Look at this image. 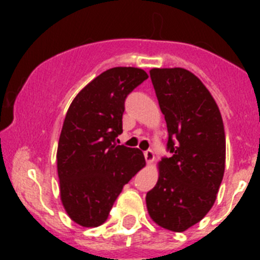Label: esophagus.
<instances>
[{
  "label": "esophagus",
  "mask_w": 260,
  "mask_h": 260,
  "mask_svg": "<svg viewBox=\"0 0 260 260\" xmlns=\"http://www.w3.org/2000/svg\"><path fill=\"white\" fill-rule=\"evenodd\" d=\"M144 157H146L147 162H152L155 156H153V151L152 150H147L144 151Z\"/></svg>",
  "instance_id": "34e87169"
}]
</instances>
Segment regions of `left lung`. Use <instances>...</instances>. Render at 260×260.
Returning a JSON list of instances; mask_svg holds the SVG:
<instances>
[{"label": "left lung", "mask_w": 260, "mask_h": 260, "mask_svg": "<svg viewBox=\"0 0 260 260\" xmlns=\"http://www.w3.org/2000/svg\"><path fill=\"white\" fill-rule=\"evenodd\" d=\"M151 80L167 121V150L158 180L147 192V210L157 225L183 232L201 221L216 201L225 169V133L212 95L182 68L152 69Z\"/></svg>", "instance_id": "1"}]
</instances>
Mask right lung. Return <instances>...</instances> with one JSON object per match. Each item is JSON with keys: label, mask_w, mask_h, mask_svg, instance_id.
I'll return each mask as SVG.
<instances>
[{"label": "right lung", "mask_w": 260, "mask_h": 260, "mask_svg": "<svg viewBox=\"0 0 260 260\" xmlns=\"http://www.w3.org/2000/svg\"><path fill=\"white\" fill-rule=\"evenodd\" d=\"M148 78L137 68H113L89 82L71 103L57 150L61 201L87 228L107 221L122 187L146 165L138 148L117 146L125 100Z\"/></svg>", "instance_id": "obj_1"}]
</instances>
